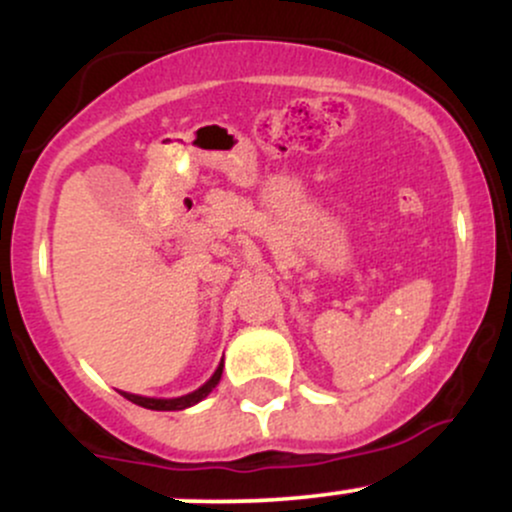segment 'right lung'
I'll return each instance as SVG.
<instances>
[{"instance_id": "right-lung-1", "label": "right lung", "mask_w": 512, "mask_h": 512, "mask_svg": "<svg viewBox=\"0 0 512 512\" xmlns=\"http://www.w3.org/2000/svg\"><path fill=\"white\" fill-rule=\"evenodd\" d=\"M221 373H223V361L219 363V368L214 370V375L204 383L199 390L190 392V395H182V397H173V399H156V397H142V395H129V392H122V397L129 399V402L139 404V407L144 409H154V411H180V409H187L192 407V404L202 402L204 397L209 395L211 390H214L216 385H219L221 380Z\"/></svg>"}]
</instances>
